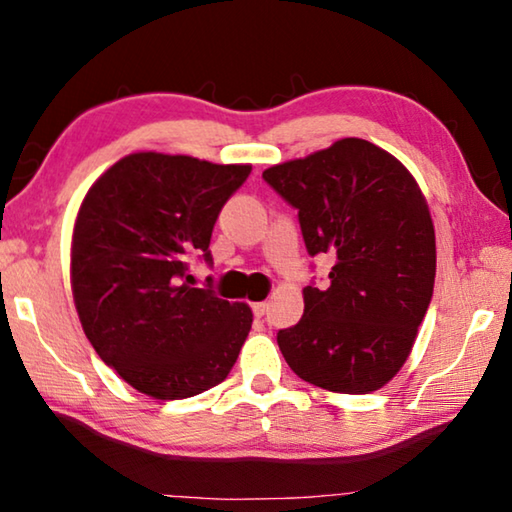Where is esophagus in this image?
Segmentation results:
<instances>
[{"mask_svg":"<svg viewBox=\"0 0 512 512\" xmlns=\"http://www.w3.org/2000/svg\"><path fill=\"white\" fill-rule=\"evenodd\" d=\"M253 314H255V318H262V316L266 314V305H264V302H255V305H253Z\"/></svg>","mask_w":512,"mask_h":512,"instance_id":"34e87169","label":"esophagus"}]
</instances>
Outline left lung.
I'll use <instances>...</instances> for the list:
<instances>
[{
	"label": "left lung",
	"instance_id": "1",
	"mask_svg": "<svg viewBox=\"0 0 512 512\" xmlns=\"http://www.w3.org/2000/svg\"><path fill=\"white\" fill-rule=\"evenodd\" d=\"M262 176L298 210L309 255L334 259L329 287L302 289L305 314L277 334L284 359L325 391H379L409 359L436 280L420 185L395 155L359 137Z\"/></svg>",
	"mask_w": 512,
	"mask_h": 512
}]
</instances>
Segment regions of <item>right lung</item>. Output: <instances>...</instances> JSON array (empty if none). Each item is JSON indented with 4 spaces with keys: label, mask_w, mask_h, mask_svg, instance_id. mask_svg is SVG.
<instances>
[{
    "label": "right lung",
    "mask_w": 512,
    "mask_h": 512,
    "mask_svg": "<svg viewBox=\"0 0 512 512\" xmlns=\"http://www.w3.org/2000/svg\"><path fill=\"white\" fill-rule=\"evenodd\" d=\"M250 169L140 151L103 171L81 201L69 250L76 314L135 391L183 400L235 366L253 311L189 287L187 257L212 262L216 216Z\"/></svg>",
    "instance_id": "1"
}]
</instances>
